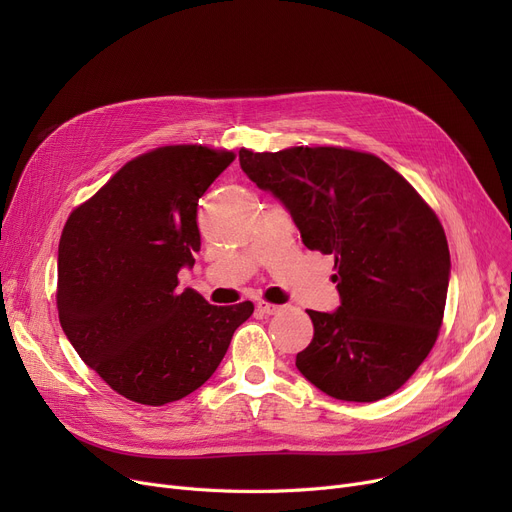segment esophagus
<instances>
[{
  "label": "esophagus",
  "instance_id": "obj_1",
  "mask_svg": "<svg viewBox=\"0 0 512 512\" xmlns=\"http://www.w3.org/2000/svg\"><path fill=\"white\" fill-rule=\"evenodd\" d=\"M257 309H259L261 313H265V315H274V313H278L282 307H280V305H274V303H265V301H261V303L257 305Z\"/></svg>",
  "mask_w": 512,
  "mask_h": 512
}]
</instances>
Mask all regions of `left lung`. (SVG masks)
<instances>
[{"label": "left lung", "instance_id": "left-lung-1", "mask_svg": "<svg viewBox=\"0 0 512 512\" xmlns=\"http://www.w3.org/2000/svg\"><path fill=\"white\" fill-rule=\"evenodd\" d=\"M238 159L290 211L305 247L334 255L340 307L307 311L313 340L297 369L338 400L390 396L425 361L442 326L450 253L438 215L371 153L240 149Z\"/></svg>", "mask_w": 512, "mask_h": 512}]
</instances>
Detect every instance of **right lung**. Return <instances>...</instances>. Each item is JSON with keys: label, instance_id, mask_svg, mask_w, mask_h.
Returning <instances> with one entry per match:
<instances>
[{"label": "right lung", "instance_id": "obj_1", "mask_svg": "<svg viewBox=\"0 0 512 512\" xmlns=\"http://www.w3.org/2000/svg\"><path fill=\"white\" fill-rule=\"evenodd\" d=\"M232 151L168 145L128 161L78 205L58 249V313L78 357L128 400L161 407L201 388L253 303L178 292L201 249L197 205Z\"/></svg>", "mask_w": 512, "mask_h": 512}]
</instances>
